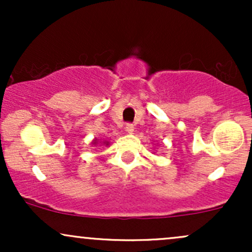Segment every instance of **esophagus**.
I'll return each mask as SVG.
<instances>
[{
    "instance_id": "obj_1",
    "label": "esophagus",
    "mask_w": 252,
    "mask_h": 252,
    "mask_svg": "<svg viewBox=\"0 0 252 252\" xmlns=\"http://www.w3.org/2000/svg\"><path fill=\"white\" fill-rule=\"evenodd\" d=\"M134 130H135L134 124L128 123V124H126V131L129 132V134H132V132H134Z\"/></svg>"
}]
</instances>
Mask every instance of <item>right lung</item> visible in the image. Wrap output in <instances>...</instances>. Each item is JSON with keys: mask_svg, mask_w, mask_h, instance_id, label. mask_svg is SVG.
Listing matches in <instances>:
<instances>
[{"mask_svg": "<svg viewBox=\"0 0 252 252\" xmlns=\"http://www.w3.org/2000/svg\"><path fill=\"white\" fill-rule=\"evenodd\" d=\"M92 143H94V144H97V143H98L97 138H96V140H94V142H92ZM104 144H106V146H108V144H109V142H106V141H105V142H104Z\"/></svg>", "mask_w": 252, "mask_h": 252, "instance_id": "right-lung-1", "label": "right lung"}]
</instances>
